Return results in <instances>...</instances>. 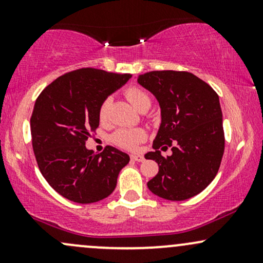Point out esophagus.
Returning a JSON list of instances; mask_svg holds the SVG:
<instances>
[{
    "mask_svg": "<svg viewBox=\"0 0 263 263\" xmlns=\"http://www.w3.org/2000/svg\"><path fill=\"white\" fill-rule=\"evenodd\" d=\"M131 159H132V161H136V162H143L144 161V157L143 156H140V155H132L131 156Z\"/></svg>",
    "mask_w": 263,
    "mask_h": 263,
    "instance_id": "1",
    "label": "esophagus"
}]
</instances>
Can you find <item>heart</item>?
Segmentation results:
<instances>
[{
  "instance_id": "b5f03b06",
  "label": "heart",
  "mask_w": 263,
  "mask_h": 263,
  "mask_svg": "<svg viewBox=\"0 0 263 263\" xmlns=\"http://www.w3.org/2000/svg\"><path fill=\"white\" fill-rule=\"evenodd\" d=\"M126 96L137 110L143 111L151 106V98L146 91L140 87H128L126 90ZM111 98H106L101 102L99 107V119L100 121H106L108 117V110H110ZM147 138V134L143 128H120L115 131L111 136V142L115 146L123 149H135L138 144L142 143Z\"/></svg>"
}]
</instances>
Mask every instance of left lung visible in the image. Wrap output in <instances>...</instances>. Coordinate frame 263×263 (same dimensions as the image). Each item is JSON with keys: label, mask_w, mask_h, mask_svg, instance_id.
<instances>
[{"label": "left lung", "mask_w": 263, "mask_h": 263, "mask_svg": "<svg viewBox=\"0 0 263 263\" xmlns=\"http://www.w3.org/2000/svg\"><path fill=\"white\" fill-rule=\"evenodd\" d=\"M156 96L162 123L146 159L159 171L147 183L153 194L173 201L186 200L206 188L218 174L225 148L219 96L209 84L188 71L157 70L137 78ZM172 148L163 157L160 149Z\"/></svg>", "instance_id": "8db88e82"}]
</instances>
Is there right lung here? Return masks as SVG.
<instances>
[{
  "label": "right lung",
  "instance_id": "add662e5",
  "mask_svg": "<svg viewBox=\"0 0 263 263\" xmlns=\"http://www.w3.org/2000/svg\"><path fill=\"white\" fill-rule=\"evenodd\" d=\"M131 77L81 68L59 77L39 93L31 117L33 152L45 180L62 197L90 204L116 188L128 155L111 146L95 153L85 143L99 127L101 102Z\"/></svg>",
  "mask_w": 263,
  "mask_h": 263
}]
</instances>
